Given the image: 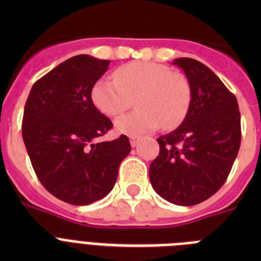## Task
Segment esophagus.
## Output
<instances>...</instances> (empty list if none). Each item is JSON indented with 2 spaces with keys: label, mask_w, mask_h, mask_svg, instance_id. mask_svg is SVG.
Instances as JSON below:
<instances>
[{
  "label": "esophagus",
  "mask_w": 261,
  "mask_h": 261,
  "mask_svg": "<svg viewBox=\"0 0 261 261\" xmlns=\"http://www.w3.org/2000/svg\"><path fill=\"white\" fill-rule=\"evenodd\" d=\"M129 140H130V145H132L133 147H135L136 145L138 144V141H140V138L136 137V136H130V138H129Z\"/></svg>",
  "instance_id": "1"
}]
</instances>
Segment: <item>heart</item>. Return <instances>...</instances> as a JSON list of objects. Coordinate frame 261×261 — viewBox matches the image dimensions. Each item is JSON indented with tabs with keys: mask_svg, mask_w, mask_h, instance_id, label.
Here are the masks:
<instances>
[{
	"mask_svg": "<svg viewBox=\"0 0 261 261\" xmlns=\"http://www.w3.org/2000/svg\"><path fill=\"white\" fill-rule=\"evenodd\" d=\"M136 98L137 111L120 117L117 132L140 136L163 124L172 129L190 111L191 85L183 74L153 61H132L114 71V81L99 80L91 89V99L102 114L116 117L125 112Z\"/></svg>",
	"mask_w": 261,
	"mask_h": 261,
	"instance_id": "obj_1",
	"label": "heart"
}]
</instances>
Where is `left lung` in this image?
<instances>
[{
    "label": "left lung",
    "instance_id": "left-lung-1",
    "mask_svg": "<svg viewBox=\"0 0 261 261\" xmlns=\"http://www.w3.org/2000/svg\"><path fill=\"white\" fill-rule=\"evenodd\" d=\"M172 64L184 71L192 99L180 126L156 138L159 154L149 175L161 197L191 206L208 200L229 176L241 146V114L234 94L208 66L188 57Z\"/></svg>",
    "mask_w": 261,
    "mask_h": 261
}]
</instances>
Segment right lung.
<instances>
[{
	"instance_id": "obj_1",
	"label": "right lung",
	"mask_w": 261,
	"mask_h": 261,
	"mask_svg": "<svg viewBox=\"0 0 261 261\" xmlns=\"http://www.w3.org/2000/svg\"><path fill=\"white\" fill-rule=\"evenodd\" d=\"M108 65L89 55L70 57L36 81L24 106L22 136L34 171L48 192L71 205L106 197L130 153L124 135L95 141L112 128L91 99Z\"/></svg>"
}]
</instances>
